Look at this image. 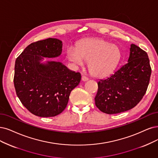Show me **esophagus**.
I'll return each instance as SVG.
<instances>
[{
	"label": "esophagus",
	"mask_w": 158,
	"mask_h": 158,
	"mask_svg": "<svg viewBox=\"0 0 158 158\" xmlns=\"http://www.w3.org/2000/svg\"><path fill=\"white\" fill-rule=\"evenodd\" d=\"M81 80H82L83 81H86L89 80V78L86 77V76L83 75V76H82V77H81Z\"/></svg>",
	"instance_id": "1"
}]
</instances>
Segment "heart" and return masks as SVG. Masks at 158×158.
Wrapping results in <instances>:
<instances>
[{
    "label": "heart",
    "mask_w": 158,
    "mask_h": 158,
    "mask_svg": "<svg viewBox=\"0 0 158 158\" xmlns=\"http://www.w3.org/2000/svg\"><path fill=\"white\" fill-rule=\"evenodd\" d=\"M67 58L77 66H83L89 61L88 68L97 77H106L117 66L121 57L118 46L102 39H89L81 43L77 49L69 48Z\"/></svg>",
    "instance_id": "1"
}]
</instances>
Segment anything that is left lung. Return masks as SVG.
<instances>
[{
	"instance_id": "left-lung-1",
	"label": "left lung",
	"mask_w": 158,
	"mask_h": 158,
	"mask_svg": "<svg viewBox=\"0 0 158 158\" xmlns=\"http://www.w3.org/2000/svg\"><path fill=\"white\" fill-rule=\"evenodd\" d=\"M151 68L147 52L131 44L127 63L109 77L98 81L95 104L106 114H117L133 108L147 90Z\"/></svg>"
}]
</instances>
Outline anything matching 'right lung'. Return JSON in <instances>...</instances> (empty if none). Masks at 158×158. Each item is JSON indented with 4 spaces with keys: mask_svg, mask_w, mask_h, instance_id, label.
I'll list each match as a JSON object with an SVG mask.
<instances>
[{
    "mask_svg": "<svg viewBox=\"0 0 158 158\" xmlns=\"http://www.w3.org/2000/svg\"><path fill=\"white\" fill-rule=\"evenodd\" d=\"M62 42L48 38L27 46L17 58L14 83L17 97L31 113L51 117L65 109L70 92L81 81L80 73L60 62L44 61L59 56Z\"/></svg>",
    "mask_w": 158,
    "mask_h": 158,
    "instance_id": "right-lung-1",
    "label": "right lung"
}]
</instances>
